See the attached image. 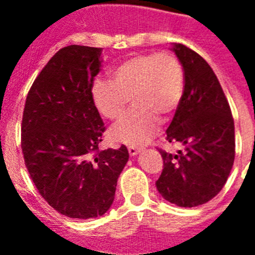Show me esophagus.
<instances>
[{"label":"esophagus","instance_id":"34e87169","mask_svg":"<svg viewBox=\"0 0 255 255\" xmlns=\"http://www.w3.org/2000/svg\"><path fill=\"white\" fill-rule=\"evenodd\" d=\"M139 152H140V149H139V148H136V147H129V154L132 155V157H134V155L138 154Z\"/></svg>","mask_w":255,"mask_h":255}]
</instances>
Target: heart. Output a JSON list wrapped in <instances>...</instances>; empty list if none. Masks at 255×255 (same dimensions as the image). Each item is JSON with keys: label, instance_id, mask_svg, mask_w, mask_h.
<instances>
[{"label": "heart", "instance_id": "b5f03b06", "mask_svg": "<svg viewBox=\"0 0 255 255\" xmlns=\"http://www.w3.org/2000/svg\"><path fill=\"white\" fill-rule=\"evenodd\" d=\"M112 79H97L92 98L110 120L119 119L132 98L135 108L111 129L115 141L131 145H143L157 134L159 115L179 107L185 88L181 62L168 52L131 56L112 70Z\"/></svg>", "mask_w": 255, "mask_h": 255}]
</instances>
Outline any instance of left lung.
<instances>
[{
  "instance_id": "8db88e82",
  "label": "left lung",
  "mask_w": 255,
  "mask_h": 255,
  "mask_svg": "<svg viewBox=\"0 0 255 255\" xmlns=\"http://www.w3.org/2000/svg\"><path fill=\"white\" fill-rule=\"evenodd\" d=\"M185 74L184 96L166 130L168 143L184 150H161L163 170L155 181L164 199L191 208L224 188L235 158V126L229 102L212 67L184 44L171 47Z\"/></svg>"
}]
</instances>
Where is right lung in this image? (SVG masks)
<instances>
[{
    "instance_id": "1",
    "label": "right lung",
    "mask_w": 255,
    "mask_h": 255,
    "mask_svg": "<svg viewBox=\"0 0 255 255\" xmlns=\"http://www.w3.org/2000/svg\"><path fill=\"white\" fill-rule=\"evenodd\" d=\"M102 48L64 47L43 67L26 97L21 149L31 180L47 203L70 218L110 209L129 159L125 145L100 150L105 125L92 98Z\"/></svg>"
}]
</instances>
